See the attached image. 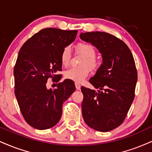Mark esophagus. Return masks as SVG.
Returning a JSON list of instances; mask_svg holds the SVG:
<instances>
[{
	"instance_id": "1",
	"label": "esophagus",
	"mask_w": 152,
	"mask_h": 152,
	"mask_svg": "<svg viewBox=\"0 0 152 152\" xmlns=\"http://www.w3.org/2000/svg\"><path fill=\"white\" fill-rule=\"evenodd\" d=\"M75 86H76V88L77 89V90H80V89H81V85H80L79 83H75Z\"/></svg>"
}]
</instances>
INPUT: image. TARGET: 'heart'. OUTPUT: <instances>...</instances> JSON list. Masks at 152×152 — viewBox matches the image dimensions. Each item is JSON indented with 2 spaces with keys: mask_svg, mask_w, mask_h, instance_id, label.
I'll use <instances>...</instances> for the list:
<instances>
[{
  "mask_svg": "<svg viewBox=\"0 0 152 152\" xmlns=\"http://www.w3.org/2000/svg\"><path fill=\"white\" fill-rule=\"evenodd\" d=\"M76 51L82 54L84 58L82 66H88L91 69L95 70L98 68V62L96 59V51L94 46L88 43H78L76 46ZM71 58V49L70 47H66L61 54V62L63 66H67ZM89 74V69L87 66L71 67L64 72V77L76 83H81L87 77Z\"/></svg>",
  "mask_w": 152,
  "mask_h": 152,
  "instance_id": "b5f03b06",
  "label": "heart"
}]
</instances>
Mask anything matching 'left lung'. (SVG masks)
<instances>
[{"mask_svg": "<svg viewBox=\"0 0 152 152\" xmlns=\"http://www.w3.org/2000/svg\"><path fill=\"white\" fill-rule=\"evenodd\" d=\"M102 54L103 63L89 80L95 90L82 86V115L88 126L109 132L123 122L134 98L137 72L130 49L112 34L103 32L81 33Z\"/></svg>", "mask_w": 152, "mask_h": 152, "instance_id": "8db88e82", "label": "left lung"}]
</instances>
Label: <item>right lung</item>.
<instances>
[{
    "instance_id": "add662e5",
    "label": "right lung",
    "mask_w": 152,
    "mask_h": 152,
    "mask_svg": "<svg viewBox=\"0 0 152 152\" xmlns=\"http://www.w3.org/2000/svg\"><path fill=\"white\" fill-rule=\"evenodd\" d=\"M77 30L45 28L34 34L22 46L14 67L15 95L25 121L34 128L47 129L56 125L62 105L76 90L66 79L56 88H47L49 78L61 80V54L75 40Z\"/></svg>"
}]
</instances>
